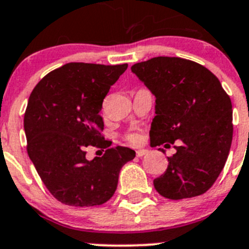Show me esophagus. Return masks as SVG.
Listing matches in <instances>:
<instances>
[{
	"mask_svg": "<svg viewBox=\"0 0 249 249\" xmlns=\"http://www.w3.org/2000/svg\"><path fill=\"white\" fill-rule=\"evenodd\" d=\"M148 153V151L147 149H139V151H136V156L137 157H143L144 154Z\"/></svg>",
	"mask_w": 249,
	"mask_h": 249,
	"instance_id": "esophagus-1",
	"label": "esophagus"
}]
</instances>
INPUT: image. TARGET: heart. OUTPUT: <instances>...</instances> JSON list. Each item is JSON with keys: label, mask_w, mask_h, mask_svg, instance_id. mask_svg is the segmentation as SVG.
Listing matches in <instances>:
<instances>
[{"label": "heart", "mask_w": 249, "mask_h": 249, "mask_svg": "<svg viewBox=\"0 0 249 249\" xmlns=\"http://www.w3.org/2000/svg\"><path fill=\"white\" fill-rule=\"evenodd\" d=\"M127 139H129L131 142H137L140 140V136H139V134H135V132H131V134H129Z\"/></svg>", "instance_id": "heart-1"}]
</instances>
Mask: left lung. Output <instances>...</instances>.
I'll list each match as a JSON object with an SVG mask.
<instances>
[{
    "instance_id": "left-lung-1",
    "label": "left lung",
    "mask_w": 249,
    "mask_h": 249,
    "mask_svg": "<svg viewBox=\"0 0 249 249\" xmlns=\"http://www.w3.org/2000/svg\"><path fill=\"white\" fill-rule=\"evenodd\" d=\"M156 96L151 146H174L165 173L154 178L160 196L191 198L211 189L232 142V105L219 79L194 60L154 57L131 67ZM160 149V148H159Z\"/></svg>"
}]
</instances>
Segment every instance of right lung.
<instances>
[{
	"mask_svg": "<svg viewBox=\"0 0 249 249\" xmlns=\"http://www.w3.org/2000/svg\"><path fill=\"white\" fill-rule=\"evenodd\" d=\"M127 64L68 63L34 88L24 114L26 151L46 189L60 203L101 206L117 190L120 169L135 158L127 147H108L100 115L110 86ZM89 146L106 148L86 159Z\"/></svg>",
	"mask_w": 249,
	"mask_h": 249,
	"instance_id": "right-lung-1",
	"label": "right lung"
}]
</instances>
